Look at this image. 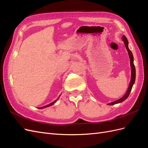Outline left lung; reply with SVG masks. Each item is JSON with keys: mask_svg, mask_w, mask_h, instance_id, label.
Returning a JSON list of instances; mask_svg holds the SVG:
<instances>
[{"mask_svg": "<svg viewBox=\"0 0 148 148\" xmlns=\"http://www.w3.org/2000/svg\"><path fill=\"white\" fill-rule=\"evenodd\" d=\"M122 40L124 42L125 46H126V48L127 49V51L128 52V54L129 56H130V64H131V82L130 83V85H129L128 87V89L127 90V91L126 92V94H124V96H123L120 99H117L115 101H113L112 103H109L108 105L111 106V105H114V104H118L121 103V102H123L124 101L126 100L127 98L128 97L129 95H130V94L131 91V89L132 86H133V84H134V82H135V79H136V69H135V66L134 65V58H133V56H132V54L131 51H130V49H129L128 47V41L127 38L125 36H123L122 37Z\"/></svg>", "mask_w": 148, "mask_h": 148, "instance_id": "obj_1", "label": "left lung"}]
</instances>
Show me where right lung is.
Segmentation results:
<instances>
[{"label": "right lung", "instance_id": "add662e5", "mask_svg": "<svg viewBox=\"0 0 148 148\" xmlns=\"http://www.w3.org/2000/svg\"><path fill=\"white\" fill-rule=\"evenodd\" d=\"M58 99H59V98H58ZM58 99H57V100H58ZM57 100L54 101V102H52V103H51V104H47V105H46V106H43V107H40V108H39V109H43V108H47V107L51 106L53 105V104H54L56 103V101H57Z\"/></svg>", "mask_w": 148, "mask_h": 148}]
</instances>
